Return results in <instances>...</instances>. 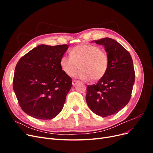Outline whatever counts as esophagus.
<instances>
[{"instance_id":"1","label":"esophagus","mask_w":153,"mask_h":153,"mask_svg":"<svg viewBox=\"0 0 153 153\" xmlns=\"http://www.w3.org/2000/svg\"><path fill=\"white\" fill-rule=\"evenodd\" d=\"M78 82H79V81H78V80H73V82H72V84H73V86H75V85H76V84H78Z\"/></svg>"}]
</instances>
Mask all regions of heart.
Instances as JSON below:
<instances>
[{
	"instance_id": "obj_1",
	"label": "heart",
	"mask_w": 153,
	"mask_h": 153,
	"mask_svg": "<svg viewBox=\"0 0 153 153\" xmlns=\"http://www.w3.org/2000/svg\"><path fill=\"white\" fill-rule=\"evenodd\" d=\"M71 56L63 55L60 66L67 75L71 76L78 68L80 69L73 76L84 81L99 80L106 73L109 67V57L105 51L94 45L85 44L71 49Z\"/></svg>"
}]
</instances>
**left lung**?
Instances as JSON below:
<instances>
[{
    "mask_svg": "<svg viewBox=\"0 0 153 153\" xmlns=\"http://www.w3.org/2000/svg\"><path fill=\"white\" fill-rule=\"evenodd\" d=\"M94 41L104 47L109 57V67L96 84L87 85L85 99L94 114L108 117L128 103L135 83V70L130 53L117 41L105 38Z\"/></svg>",
    "mask_w": 153,
    "mask_h": 153,
    "instance_id": "left-lung-1",
    "label": "left lung"
}]
</instances>
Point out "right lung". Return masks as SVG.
Instances as JSON below:
<instances>
[{"label":"right lung","instance_id":"obj_1","mask_svg":"<svg viewBox=\"0 0 153 153\" xmlns=\"http://www.w3.org/2000/svg\"><path fill=\"white\" fill-rule=\"evenodd\" d=\"M69 46L40 45L18 62L13 90L21 108L30 116L48 120L61 112L72 80L60 66Z\"/></svg>","mask_w":153,"mask_h":153}]
</instances>
